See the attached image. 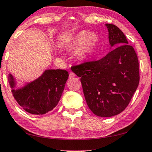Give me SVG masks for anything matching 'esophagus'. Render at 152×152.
Instances as JSON below:
<instances>
[{"label":"esophagus","instance_id":"esophagus-1","mask_svg":"<svg viewBox=\"0 0 152 152\" xmlns=\"http://www.w3.org/2000/svg\"><path fill=\"white\" fill-rule=\"evenodd\" d=\"M75 76H76V74H75L73 73V72H70V73H69V78L70 79H72V78H74V77H75Z\"/></svg>","mask_w":152,"mask_h":152}]
</instances>
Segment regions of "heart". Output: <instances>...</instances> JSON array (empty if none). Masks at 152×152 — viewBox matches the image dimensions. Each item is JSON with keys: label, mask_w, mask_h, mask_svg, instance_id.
Returning <instances> with one entry per match:
<instances>
[{"label": "heart", "mask_w": 152, "mask_h": 152, "mask_svg": "<svg viewBox=\"0 0 152 152\" xmlns=\"http://www.w3.org/2000/svg\"><path fill=\"white\" fill-rule=\"evenodd\" d=\"M94 42L95 37L93 34L89 31H83L73 38L69 44V48L72 49H77L80 47L77 51V56L80 59H85L91 53Z\"/></svg>", "instance_id": "heart-1"}]
</instances>
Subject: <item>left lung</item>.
Segmentation results:
<instances>
[{"label":"left lung","instance_id":"8db88e82","mask_svg":"<svg viewBox=\"0 0 152 152\" xmlns=\"http://www.w3.org/2000/svg\"><path fill=\"white\" fill-rule=\"evenodd\" d=\"M111 47H116L98 61L71 67L80 77L84 96L97 116L109 117L128 106L139 83V60L134 48L117 26L106 24Z\"/></svg>","mask_w":152,"mask_h":152}]
</instances>
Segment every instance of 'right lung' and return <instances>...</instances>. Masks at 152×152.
Returning a JSON list of instances; mask_svg holds the SVG:
<instances>
[{"label":"right lung","instance_id":"right-lung-1","mask_svg":"<svg viewBox=\"0 0 152 152\" xmlns=\"http://www.w3.org/2000/svg\"><path fill=\"white\" fill-rule=\"evenodd\" d=\"M69 74L65 69H47L33 82L15 89V79L11 74L8 81L17 102L24 110L33 115H44L57 105Z\"/></svg>","mask_w":152,"mask_h":152}]
</instances>
